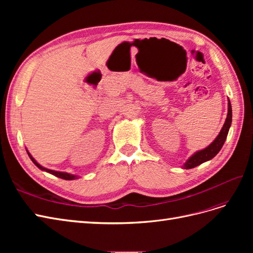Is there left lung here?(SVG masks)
<instances>
[{
    "label": "left lung",
    "mask_w": 253,
    "mask_h": 253,
    "mask_svg": "<svg viewBox=\"0 0 253 253\" xmlns=\"http://www.w3.org/2000/svg\"><path fill=\"white\" fill-rule=\"evenodd\" d=\"M231 122H232V109H231L230 101L228 100L227 118L223 127L220 129L219 134L217 135L216 138L214 139V141L210 145H208L206 149L194 153V154L187 160L186 164L182 166V169H193V168H196L206 162H209V160L215 157L218 154L220 149L223 148V145L226 141L229 128L231 126Z\"/></svg>",
    "instance_id": "8db88e82"
}]
</instances>
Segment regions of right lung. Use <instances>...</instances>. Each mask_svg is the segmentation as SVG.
<instances>
[{"label":"right lung","instance_id":"obj_1","mask_svg":"<svg viewBox=\"0 0 253 253\" xmlns=\"http://www.w3.org/2000/svg\"><path fill=\"white\" fill-rule=\"evenodd\" d=\"M26 152H27V154H28L29 158L32 159V162H33L38 168H39L40 170H42V171H44V172H47V173H49V174H51V175H53V176H57V177L65 179V180H75V179H78V178H79L78 175H74V174H70V173H66V172L55 171V170H49V169H47V168L42 167V166H41L39 163H38L37 160L33 157V155L30 154L29 151H28L27 149H26Z\"/></svg>","mask_w":253,"mask_h":253}]
</instances>
